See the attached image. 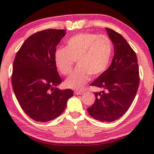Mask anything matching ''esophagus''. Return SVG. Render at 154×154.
<instances>
[{
    "label": "esophagus",
    "mask_w": 154,
    "mask_h": 154,
    "mask_svg": "<svg viewBox=\"0 0 154 154\" xmlns=\"http://www.w3.org/2000/svg\"><path fill=\"white\" fill-rule=\"evenodd\" d=\"M83 92L82 91H75V94L76 95H80V94H82Z\"/></svg>",
    "instance_id": "34e87169"
}]
</instances>
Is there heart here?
<instances>
[{
    "label": "heart",
    "mask_w": 154,
    "mask_h": 154,
    "mask_svg": "<svg viewBox=\"0 0 154 154\" xmlns=\"http://www.w3.org/2000/svg\"><path fill=\"white\" fill-rule=\"evenodd\" d=\"M113 52L110 38L105 35L80 33L66 41V46L57 48L54 54V62L62 75H66L77 60V66L65 81L66 86L80 90L90 79L107 68Z\"/></svg>",
    "instance_id": "heart-1"
}]
</instances>
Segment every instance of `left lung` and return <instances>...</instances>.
Wrapping results in <instances>:
<instances>
[{"label":"left lung","mask_w":154,"mask_h":154,"mask_svg":"<svg viewBox=\"0 0 154 154\" xmlns=\"http://www.w3.org/2000/svg\"><path fill=\"white\" fill-rule=\"evenodd\" d=\"M113 44L111 64L92 86L103 88L95 92L94 103L88 108L94 119L102 122H113L123 116L131 105L139 85V71L137 55L120 34L106 28Z\"/></svg>","instance_id":"left-lung-1"}]
</instances>
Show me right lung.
I'll return each mask as SVG.
<instances>
[{"mask_svg": "<svg viewBox=\"0 0 154 154\" xmlns=\"http://www.w3.org/2000/svg\"><path fill=\"white\" fill-rule=\"evenodd\" d=\"M65 30L47 29L30 36L13 64L12 86L18 103L31 119L45 122L58 118L73 96L71 89L54 88L62 83L54 62L56 46Z\"/></svg>", "mask_w": 154, "mask_h": 154, "instance_id": "obj_1", "label": "right lung"}]
</instances>
